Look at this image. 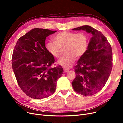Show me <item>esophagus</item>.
Segmentation results:
<instances>
[{
    "instance_id": "esophagus-1",
    "label": "esophagus",
    "mask_w": 123,
    "mask_h": 123,
    "mask_svg": "<svg viewBox=\"0 0 123 123\" xmlns=\"http://www.w3.org/2000/svg\"><path fill=\"white\" fill-rule=\"evenodd\" d=\"M63 70H64V72H68L69 71L70 69H68V68H64Z\"/></svg>"
}]
</instances>
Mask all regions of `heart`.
I'll use <instances>...</instances> for the list:
<instances>
[{
  "label": "heart",
  "instance_id": "b5f03b06",
  "mask_svg": "<svg viewBox=\"0 0 123 123\" xmlns=\"http://www.w3.org/2000/svg\"><path fill=\"white\" fill-rule=\"evenodd\" d=\"M55 43L48 42L46 49L49 54L55 58H59L60 52L64 49L66 54L60 58L57 63L63 67L69 68L74 63L75 57L80 58L87 51L89 40L85 33L63 31L54 37Z\"/></svg>",
  "mask_w": 123,
  "mask_h": 123
}]
</instances>
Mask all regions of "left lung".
I'll use <instances>...</instances> for the list:
<instances>
[{
    "label": "left lung",
    "instance_id": "left-lung-1",
    "mask_svg": "<svg viewBox=\"0 0 123 123\" xmlns=\"http://www.w3.org/2000/svg\"><path fill=\"white\" fill-rule=\"evenodd\" d=\"M72 30H83L92 35L87 51L75 66L76 77L72 82L77 93L92 96L101 90L110 75L113 67L111 47L101 32L90 26H82Z\"/></svg>",
    "mask_w": 123,
    "mask_h": 123
}]
</instances>
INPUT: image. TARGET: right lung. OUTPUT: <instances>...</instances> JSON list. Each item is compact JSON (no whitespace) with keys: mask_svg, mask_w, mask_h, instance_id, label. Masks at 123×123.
Returning <instances> with one entry per match:
<instances>
[{"mask_svg":"<svg viewBox=\"0 0 123 123\" xmlns=\"http://www.w3.org/2000/svg\"><path fill=\"white\" fill-rule=\"evenodd\" d=\"M56 32L34 28L16 44L12 59V69L20 89L31 98L41 99L51 96L63 73L60 66L51 68L54 58L45 47L46 37Z\"/></svg>","mask_w":123,"mask_h":123,"instance_id":"right-lung-1","label":"right lung"}]
</instances>
